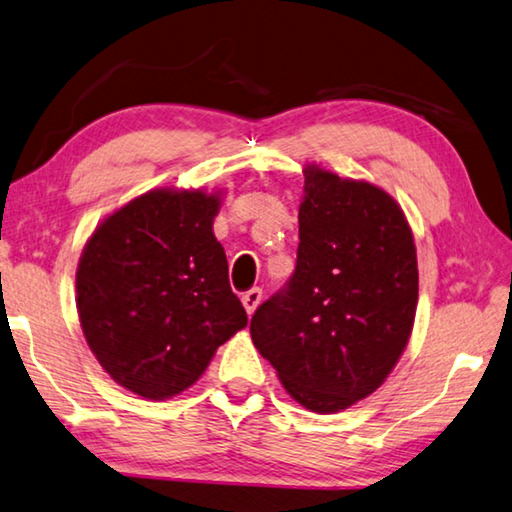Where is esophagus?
I'll list each match as a JSON object with an SVG mask.
<instances>
[{
    "label": "esophagus",
    "mask_w": 512,
    "mask_h": 512,
    "mask_svg": "<svg viewBox=\"0 0 512 512\" xmlns=\"http://www.w3.org/2000/svg\"><path fill=\"white\" fill-rule=\"evenodd\" d=\"M261 299H263V290L261 288H251V290L245 292V295H242V304H245L247 315H254L258 304H261Z\"/></svg>",
    "instance_id": "34e87169"
}]
</instances>
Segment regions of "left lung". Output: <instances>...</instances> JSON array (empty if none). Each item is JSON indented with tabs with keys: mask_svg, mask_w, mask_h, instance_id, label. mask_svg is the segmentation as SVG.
Listing matches in <instances>:
<instances>
[{
	"mask_svg": "<svg viewBox=\"0 0 512 512\" xmlns=\"http://www.w3.org/2000/svg\"><path fill=\"white\" fill-rule=\"evenodd\" d=\"M297 267L251 317V340L290 397L338 413L379 388L417 308L413 231L388 192L306 165Z\"/></svg>",
	"mask_w": 512,
	"mask_h": 512,
	"instance_id": "obj_1",
	"label": "left lung"
}]
</instances>
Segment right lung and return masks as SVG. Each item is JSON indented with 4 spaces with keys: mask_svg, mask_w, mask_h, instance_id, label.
<instances>
[{
    "mask_svg": "<svg viewBox=\"0 0 512 512\" xmlns=\"http://www.w3.org/2000/svg\"><path fill=\"white\" fill-rule=\"evenodd\" d=\"M220 195L149 190L108 215L83 247V335L115 383L170 399L195 383L247 313L213 236Z\"/></svg>",
    "mask_w": 512,
    "mask_h": 512,
    "instance_id": "obj_1",
    "label": "right lung"
}]
</instances>
